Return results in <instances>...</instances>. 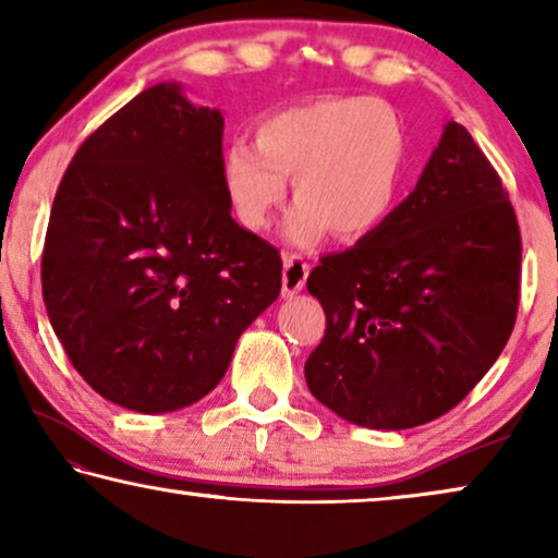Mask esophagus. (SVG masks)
I'll use <instances>...</instances> for the list:
<instances>
[{
    "label": "esophagus",
    "mask_w": 558,
    "mask_h": 558,
    "mask_svg": "<svg viewBox=\"0 0 558 558\" xmlns=\"http://www.w3.org/2000/svg\"><path fill=\"white\" fill-rule=\"evenodd\" d=\"M306 277H310V264H306L302 256L287 254L284 271H281V294L294 296L296 292H302Z\"/></svg>",
    "instance_id": "esophagus-1"
}]
</instances>
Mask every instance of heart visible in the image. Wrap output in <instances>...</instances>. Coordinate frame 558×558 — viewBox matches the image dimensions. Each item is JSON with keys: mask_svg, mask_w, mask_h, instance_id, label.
Wrapping results in <instances>:
<instances>
[{"mask_svg": "<svg viewBox=\"0 0 558 558\" xmlns=\"http://www.w3.org/2000/svg\"><path fill=\"white\" fill-rule=\"evenodd\" d=\"M408 141L390 105L365 95H327L269 112L256 143L231 141L221 153V185L246 229H266L294 179L296 244L332 231L357 241L390 219L400 198Z\"/></svg>", "mask_w": 558, "mask_h": 558, "instance_id": "1", "label": "heart"}]
</instances>
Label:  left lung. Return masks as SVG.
I'll return each mask as SVG.
<instances>
[{"mask_svg":"<svg viewBox=\"0 0 558 558\" xmlns=\"http://www.w3.org/2000/svg\"><path fill=\"white\" fill-rule=\"evenodd\" d=\"M306 289L327 317L304 365L322 405L373 430L453 410L504 352L521 289L519 221L471 133L450 120L415 191Z\"/></svg>","mask_w":558,"mask_h":558,"instance_id":"obj_1","label":"left lung"}]
</instances>
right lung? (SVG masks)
I'll return each mask as SVG.
<instances>
[{
    "label": "right lung",
    "mask_w": 558,
    "mask_h": 558,
    "mask_svg": "<svg viewBox=\"0 0 558 558\" xmlns=\"http://www.w3.org/2000/svg\"><path fill=\"white\" fill-rule=\"evenodd\" d=\"M221 138V110L153 85L80 145L54 193L47 317L85 383L135 413L211 392L281 292L277 248L231 219Z\"/></svg>",
    "instance_id": "add662e5"
}]
</instances>
